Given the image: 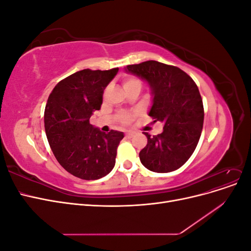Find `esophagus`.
Returning a JSON list of instances; mask_svg holds the SVG:
<instances>
[{"instance_id":"1","label":"esophagus","mask_w":251,"mask_h":251,"mask_svg":"<svg viewBox=\"0 0 251 251\" xmlns=\"http://www.w3.org/2000/svg\"><path fill=\"white\" fill-rule=\"evenodd\" d=\"M134 136V133L133 132H127V133H126V138H132Z\"/></svg>"}]
</instances>
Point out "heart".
<instances>
[{
    "label": "heart",
    "instance_id": "heart-1",
    "mask_svg": "<svg viewBox=\"0 0 251 251\" xmlns=\"http://www.w3.org/2000/svg\"><path fill=\"white\" fill-rule=\"evenodd\" d=\"M123 86L125 91L131 89H141V80L134 76H127L123 80ZM134 118L133 113H121L119 115V121L123 125H130Z\"/></svg>",
    "mask_w": 251,
    "mask_h": 251
}]
</instances>
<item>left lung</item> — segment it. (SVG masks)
Returning a JSON list of instances; mask_svg holds the SVG:
<instances>
[{
    "label": "left lung",
    "instance_id": "obj_1",
    "mask_svg": "<svg viewBox=\"0 0 251 251\" xmlns=\"http://www.w3.org/2000/svg\"><path fill=\"white\" fill-rule=\"evenodd\" d=\"M146 80L153 100L149 115L163 124V132L148 138L139 153L141 163L155 173H169L181 168L199 142L204 109L193 78L178 67L148 60L125 69Z\"/></svg>",
    "mask_w": 251,
    "mask_h": 251
}]
</instances>
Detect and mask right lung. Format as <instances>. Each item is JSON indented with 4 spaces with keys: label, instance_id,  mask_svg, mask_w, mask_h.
Returning <instances> with one entry per match:
<instances>
[{
    "label": "right lung",
    "instance_id": "1",
    "mask_svg": "<svg viewBox=\"0 0 251 251\" xmlns=\"http://www.w3.org/2000/svg\"><path fill=\"white\" fill-rule=\"evenodd\" d=\"M117 72L118 68L77 71L60 80L48 97L44 115L48 142L58 163L77 178L100 179L115 165L124 133L105 134L89 120L100 110L103 90Z\"/></svg>",
    "mask_w": 251,
    "mask_h": 251
}]
</instances>
